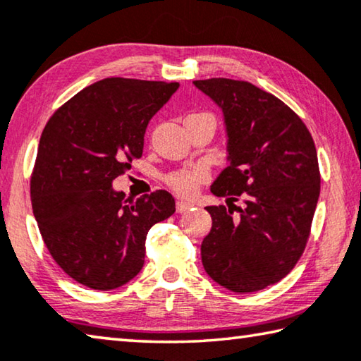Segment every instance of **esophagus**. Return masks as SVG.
<instances>
[{"label": "esophagus", "instance_id": "esophagus-1", "mask_svg": "<svg viewBox=\"0 0 361 361\" xmlns=\"http://www.w3.org/2000/svg\"><path fill=\"white\" fill-rule=\"evenodd\" d=\"M191 207H192L191 202H185V201L176 202V212H178V214H185V212H188Z\"/></svg>", "mask_w": 361, "mask_h": 361}]
</instances>
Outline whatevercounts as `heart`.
Returning a JSON list of instances; mask_svg holds the SVG:
<instances>
[{"mask_svg":"<svg viewBox=\"0 0 361 361\" xmlns=\"http://www.w3.org/2000/svg\"><path fill=\"white\" fill-rule=\"evenodd\" d=\"M205 180H207V171L204 167L178 170L167 176L169 186L180 196H192L197 191L199 185Z\"/></svg>","mask_w":361,"mask_h":361,"instance_id":"obj_1","label":"heart"}]
</instances>
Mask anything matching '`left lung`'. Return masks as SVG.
I'll list each match as a JSON object with an SVG mask.
<instances>
[{
  "label": "left lung",
  "instance_id": "obj_1",
  "mask_svg": "<svg viewBox=\"0 0 361 361\" xmlns=\"http://www.w3.org/2000/svg\"><path fill=\"white\" fill-rule=\"evenodd\" d=\"M221 109L230 165L210 191L204 270L233 293H255L288 274L304 254L319 197L317 147L310 131L281 99L243 80L192 82ZM241 197L245 205L232 202ZM238 215L232 216V210Z\"/></svg>",
  "mask_w": 361,
  "mask_h": 361
}]
</instances>
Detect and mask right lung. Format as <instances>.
<instances>
[{
    "label": "right lung",
    "instance_id": "add662e5",
    "mask_svg": "<svg viewBox=\"0 0 361 361\" xmlns=\"http://www.w3.org/2000/svg\"><path fill=\"white\" fill-rule=\"evenodd\" d=\"M180 85L104 78L48 120L30 180L32 209L49 254L96 290L127 284L145 265L152 225L175 214L165 190L125 199L112 181L142 156L147 123Z\"/></svg>",
    "mask_w": 361,
    "mask_h": 361
}]
</instances>
